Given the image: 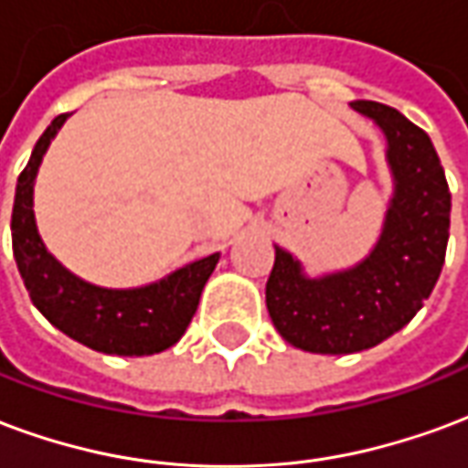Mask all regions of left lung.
<instances>
[{
    "instance_id": "8db88e82",
    "label": "left lung",
    "mask_w": 468,
    "mask_h": 468,
    "mask_svg": "<svg viewBox=\"0 0 468 468\" xmlns=\"http://www.w3.org/2000/svg\"><path fill=\"white\" fill-rule=\"evenodd\" d=\"M387 139L391 199L377 244L354 267L309 276L274 247L267 309L284 342L312 354H354L404 329L431 294L449 241L452 194L424 129L378 101H351Z\"/></svg>"
}]
</instances>
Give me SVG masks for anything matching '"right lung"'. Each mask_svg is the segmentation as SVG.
I'll return each instance as SVG.
<instances>
[{
    "mask_svg": "<svg viewBox=\"0 0 468 468\" xmlns=\"http://www.w3.org/2000/svg\"><path fill=\"white\" fill-rule=\"evenodd\" d=\"M67 119L69 114H59L47 126L16 182L12 249L24 286L44 319L74 342L117 356L159 354L184 336L219 254L189 261L159 282L132 289L97 286L71 274L47 249L34 219V182L47 149Z\"/></svg>",
    "mask_w": 468,
    "mask_h": 468,
    "instance_id": "obj_1",
    "label": "right lung"
}]
</instances>
